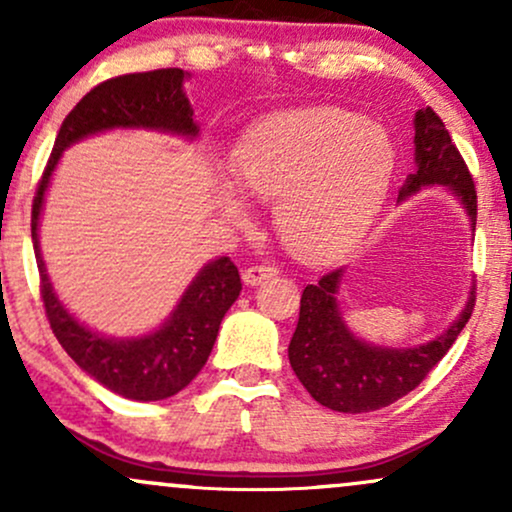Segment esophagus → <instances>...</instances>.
Returning a JSON list of instances; mask_svg holds the SVG:
<instances>
[{
	"mask_svg": "<svg viewBox=\"0 0 512 512\" xmlns=\"http://www.w3.org/2000/svg\"><path fill=\"white\" fill-rule=\"evenodd\" d=\"M279 272H276V267H272V264H252V267H248L243 272V281L248 286H257L262 284V281L272 279V276H276Z\"/></svg>",
	"mask_w": 512,
	"mask_h": 512,
	"instance_id": "1",
	"label": "esophagus"
}]
</instances>
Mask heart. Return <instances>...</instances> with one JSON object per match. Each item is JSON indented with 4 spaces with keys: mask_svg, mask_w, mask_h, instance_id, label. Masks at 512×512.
Instances as JSON below:
<instances>
[{
    "mask_svg": "<svg viewBox=\"0 0 512 512\" xmlns=\"http://www.w3.org/2000/svg\"><path fill=\"white\" fill-rule=\"evenodd\" d=\"M238 185L276 202V231L293 257L325 264L342 257L383 207L397 170V146L385 127L356 110L317 105L264 117L231 156ZM221 204L245 221L236 192Z\"/></svg>",
    "mask_w": 512,
    "mask_h": 512,
    "instance_id": "heart-1",
    "label": "heart"
}]
</instances>
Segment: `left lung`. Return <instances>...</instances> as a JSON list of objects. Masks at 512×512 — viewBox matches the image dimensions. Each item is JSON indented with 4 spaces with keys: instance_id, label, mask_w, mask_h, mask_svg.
Returning a JSON list of instances; mask_svg holds the SVG:
<instances>
[{
    "instance_id": "left-lung-1",
    "label": "left lung",
    "mask_w": 512,
    "mask_h": 512,
    "mask_svg": "<svg viewBox=\"0 0 512 512\" xmlns=\"http://www.w3.org/2000/svg\"><path fill=\"white\" fill-rule=\"evenodd\" d=\"M414 129L419 170L409 175L397 199H407L426 185H448L467 207L472 226H477V187L443 120L433 108H421ZM339 281L342 269H332L317 284L303 289L289 361L310 397L342 414H366L390 407L424 383L426 375L455 344L477 303L474 291L455 325L433 342L414 349H378L358 342L344 327L337 308Z\"/></svg>"
}]
</instances>
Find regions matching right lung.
<instances>
[{
	"label": "right lung",
	"mask_w": 512,
	"mask_h": 512,
	"mask_svg": "<svg viewBox=\"0 0 512 512\" xmlns=\"http://www.w3.org/2000/svg\"><path fill=\"white\" fill-rule=\"evenodd\" d=\"M182 79L185 72L170 67L113 76L93 86L74 105L72 113L64 117L31 209L40 298L52 334L74 358L76 366L84 368L91 378L117 395L139 402H156L178 395L182 387L197 378L214 349L223 315L243 291L238 267L228 257L207 264L161 330L144 339L115 342L88 332L57 301L38 252V219L52 170L62 151L76 139L110 127H154L195 137L197 125L192 120L190 101L182 93Z\"/></svg>",
	"instance_id": "right-lung-1"
}]
</instances>
